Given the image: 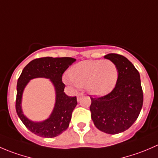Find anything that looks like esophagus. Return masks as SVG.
I'll return each instance as SVG.
<instances>
[{"label":"esophagus","instance_id":"1","mask_svg":"<svg viewBox=\"0 0 158 158\" xmlns=\"http://www.w3.org/2000/svg\"><path fill=\"white\" fill-rule=\"evenodd\" d=\"M82 95H83V93H78L77 94V99L79 100L80 97L82 96Z\"/></svg>","mask_w":158,"mask_h":158}]
</instances>
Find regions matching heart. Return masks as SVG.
Here are the masks:
<instances>
[{
  "label": "heart",
  "mask_w": 158,
  "mask_h": 158,
  "mask_svg": "<svg viewBox=\"0 0 158 158\" xmlns=\"http://www.w3.org/2000/svg\"><path fill=\"white\" fill-rule=\"evenodd\" d=\"M118 76V68L114 62L98 60L78 63L63 80L78 87H85L91 95L102 96L114 89Z\"/></svg>",
  "instance_id": "obj_1"
}]
</instances>
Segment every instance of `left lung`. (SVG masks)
I'll return each instance as SVG.
<instances>
[{
    "label": "left lung",
    "mask_w": 158,
    "mask_h": 158,
    "mask_svg": "<svg viewBox=\"0 0 158 158\" xmlns=\"http://www.w3.org/2000/svg\"><path fill=\"white\" fill-rule=\"evenodd\" d=\"M105 58L117 65L119 76L114 89L101 97H90L91 117L98 130L111 135L128 129L137 120L143 106L140 74L125 56L109 53Z\"/></svg>",
    "instance_id": "left-lung-1"
}]
</instances>
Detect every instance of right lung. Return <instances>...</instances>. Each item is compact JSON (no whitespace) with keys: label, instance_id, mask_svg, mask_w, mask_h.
Segmentation results:
<instances>
[{"label":"right lung","instance_id":"obj_1","mask_svg":"<svg viewBox=\"0 0 158 158\" xmlns=\"http://www.w3.org/2000/svg\"><path fill=\"white\" fill-rule=\"evenodd\" d=\"M76 59L71 57H42L30 62L22 71L17 84L16 111L23 125L32 133L43 138H54L63 133L69 127L72 112L77 105L76 97H70L64 92L65 84L62 82L63 73ZM44 77L49 78L56 89V104L50 118L42 123H33L23 115L21 110L23 91L32 78Z\"/></svg>","mask_w":158,"mask_h":158}]
</instances>
